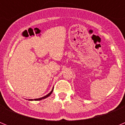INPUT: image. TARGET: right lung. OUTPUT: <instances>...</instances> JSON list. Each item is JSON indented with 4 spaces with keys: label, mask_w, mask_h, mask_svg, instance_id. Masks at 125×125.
Listing matches in <instances>:
<instances>
[{
    "label": "right lung",
    "mask_w": 125,
    "mask_h": 125,
    "mask_svg": "<svg viewBox=\"0 0 125 125\" xmlns=\"http://www.w3.org/2000/svg\"><path fill=\"white\" fill-rule=\"evenodd\" d=\"M53 89H54V88H53L52 89V91H51L50 93H49V94H47V95H46L44 97H42V98H37V99H34V100H32V99H30V100H29V101H39V100H44V99H45V98H47V97H49V96L51 95L52 94V93L53 91Z\"/></svg>",
    "instance_id": "1"
}]
</instances>
